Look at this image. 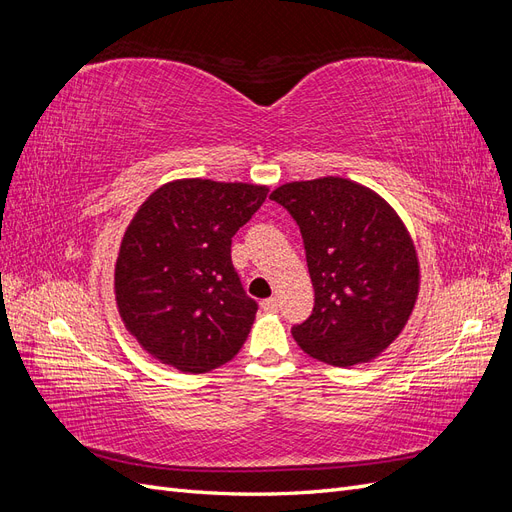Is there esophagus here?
Listing matches in <instances>:
<instances>
[{"label": "esophagus", "instance_id": "1", "mask_svg": "<svg viewBox=\"0 0 512 512\" xmlns=\"http://www.w3.org/2000/svg\"><path fill=\"white\" fill-rule=\"evenodd\" d=\"M262 309H265V312H269V314H275L277 312V299H267V301H262Z\"/></svg>", "mask_w": 512, "mask_h": 512}]
</instances>
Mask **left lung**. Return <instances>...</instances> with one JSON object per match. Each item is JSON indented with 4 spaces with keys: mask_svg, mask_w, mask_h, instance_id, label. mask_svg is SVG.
Segmentation results:
<instances>
[{
    "mask_svg": "<svg viewBox=\"0 0 512 512\" xmlns=\"http://www.w3.org/2000/svg\"><path fill=\"white\" fill-rule=\"evenodd\" d=\"M297 220L314 312L292 327L303 352L333 367L374 361L404 331L421 267L408 228L365 185L344 177L292 181L269 196Z\"/></svg>",
    "mask_w": 512,
    "mask_h": 512,
    "instance_id": "obj_1",
    "label": "left lung"
}]
</instances>
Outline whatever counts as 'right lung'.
<instances>
[{"label":"right lung","mask_w":512,"mask_h":512,"mask_svg":"<svg viewBox=\"0 0 512 512\" xmlns=\"http://www.w3.org/2000/svg\"><path fill=\"white\" fill-rule=\"evenodd\" d=\"M267 192L254 183L177 179L138 207L119 247L115 301L153 359L207 374L241 350L258 303L241 286L230 245Z\"/></svg>","instance_id":"obj_1"}]
</instances>
